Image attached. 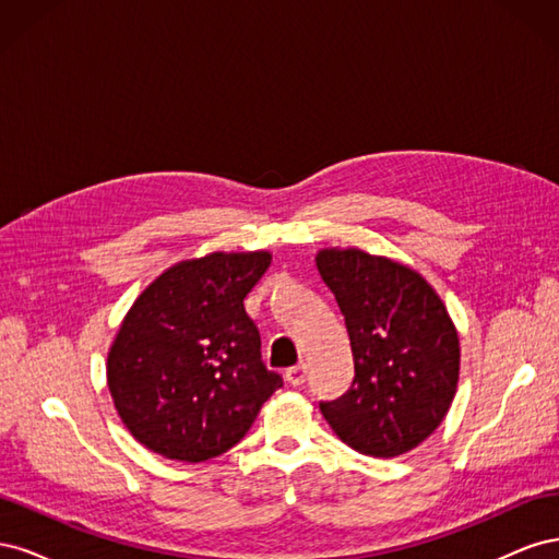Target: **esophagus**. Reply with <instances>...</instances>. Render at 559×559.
Masks as SVG:
<instances>
[{
  "label": "esophagus",
  "mask_w": 559,
  "mask_h": 559,
  "mask_svg": "<svg viewBox=\"0 0 559 559\" xmlns=\"http://www.w3.org/2000/svg\"><path fill=\"white\" fill-rule=\"evenodd\" d=\"M284 378H286V382H289L292 386H300V384H306V380H308V366H306V364H298V366L286 368Z\"/></svg>",
  "instance_id": "esophagus-1"
}]
</instances>
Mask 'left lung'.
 <instances>
[{
    "label": "left lung",
    "mask_w": 559,
    "mask_h": 559,
    "mask_svg": "<svg viewBox=\"0 0 559 559\" xmlns=\"http://www.w3.org/2000/svg\"><path fill=\"white\" fill-rule=\"evenodd\" d=\"M317 270L349 333L354 380L319 411L341 441L370 456L417 448L448 415L460 380V337L431 284L361 249H321Z\"/></svg>",
    "instance_id": "8db88e82"
}]
</instances>
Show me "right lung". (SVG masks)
<instances>
[{"label":"right lung","instance_id":"1","mask_svg":"<svg viewBox=\"0 0 559 559\" xmlns=\"http://www.w3.org/2000/svg\"><path fill=\"white\" fill-rule=\"evenodd\" d=\"M270 259L214 251L181 261L132 302L109 349L107 384L123 425L148 450L193 464L224 454L282 386L245 312Z\"/></svg>","mask_w":559,"mask_h":559}]
</instances>
